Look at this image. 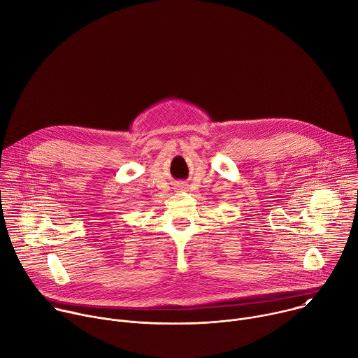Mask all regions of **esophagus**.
<instances>
[{
  "label": "esophagus",
  "mask_w": 358,
  "mask_h": 358,
  "mask_svg": "<svg viewBox=\"0 0 358 358\" xmlns=\"http://www.w3.org/2000/svg\"><path fill=\"white\" fill-rule=\"evenodd\" d=\"M180 187H181V188H185V187H187V185H185V184H181V185H180Z\"/></svg>",
  "instance_id": "obj_1"
}]
</instances>
